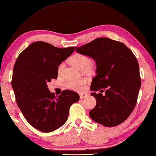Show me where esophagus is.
I'll return each instance as SVG.
<instances>
[{
  "label": "esophagus",
  "mask_w": 156,
  "mask_h": 156,
  "mask_svg": "<svg viewBox=\"0 0 156 156\" xmlns=\"http://www.w3.org/2000/svg\"><path fill=\"white\" fill-rule=\"evenodd\" d=\"M87 96V95L85 94V93H81V94H80V99L85 98Z\"/></svg>",
  "instance_id": "esophagus-1"
}]
</instances>
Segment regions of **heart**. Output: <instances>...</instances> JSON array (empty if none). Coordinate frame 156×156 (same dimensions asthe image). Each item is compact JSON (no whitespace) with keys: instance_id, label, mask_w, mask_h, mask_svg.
Segmentation results:
<instances>
[{"instance_id":"b5f03b06","label":"heart","mask_w":156,"mask_h":156,"mask_svg":"<svg viewBox=\"0 0 156 156\" xmlns=\"http://www.w3.org/2000/svg\"><path fill=\"white\" fill-rule=\"evenodd\" d=\"M69 63L72 65H73L79 70H83L85 69L91 68V59L85 55L80 53H75L69 58ZM65 64L63 63H61L58 65L57 67V75L58 76H61L63 73L64 70ZM87 83V81L84 79H79L76 81H69L66 87L68 89L74 90L76 91H81L85 87V85Z\"/></svg>"}]
</instances>
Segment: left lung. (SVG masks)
<instances>
[{"mask_svg":"<svg viewBox=\"0 0 156 156\" xmlns=\"http://www.w3.org/2000/svg\"><path fill=\"white\" fill-rule=\"evenodd\" d=\"M75 50L96 63L91 95L96 99L97 104L89 112L90 117L106 127L119 125L136 105L141 87L137 58L123 43L106 37L97 38ZM98 90H105L106 94H97L94 91Z\"/></svg>","mask_w":156,"mask_h":156,"instance_id":"left-lung-1","label":"left lung"}]
</instances>
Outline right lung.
<instances>
[{"label":"right lung","instance_id":"right-lung-1","mask_svg":"<svg viewBox=\"0 0 156 156\" xmlns=\"http://www.w3.org/2000/svg\"><path fill=\"white\" fill-rule=\"evenodd\" d=\"M74 51L72 47L60 49L37 41L19 55L14 65L11 84L17 105L30 125L43 132L64 125L71 105L79 99L70 90L55 96L47 87L52 79H57L58 65Z\"/></svg>","mask_w":156,"mask_h":156}]
</instances>
